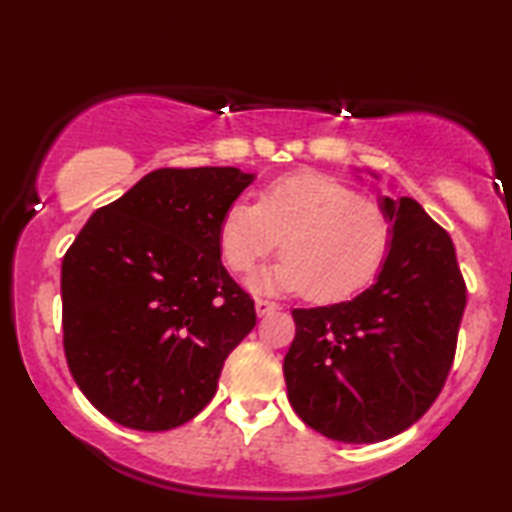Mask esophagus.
<instances>
[{"mask_svg": "<svg viewBox=\"0 0 512 512\" xmlns=\"http://www.w3.org/2000/svg\"><path fill=\"white\" fill-rule=\"evenodd\" d=\"M277 303H272V300H263V298H256V314L258 317H265V314L275 312L277 310Z\"/></svg>", "mask_w": 512, "mask_h": 512, "instance_id": "obj_1", "label": "esophagus"}]
</instances>
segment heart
Segmentation results:
<instances>
[{
	"instance_id": "obj_1",
	"label": "heart",
	"mask_w": 512,
	"mask_h": 512,
	"mask_svg": "<svg viewBox=\"0 0 512 512\" xmlns=\"http://www.w3.org/2000/svg\"><path fill=\"white\" fill-rule=\"evenodd\" d=\"M282 240L284 258L254 277L258 291H305L338 300L359 291L380 268L391 223L375 200L321 172L272 181L256 205L237 200L221 216L219 247L233 272H249Z\"/></svg>"
}]
</instances>
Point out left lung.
<instances>
[{
	"label": "left lung",
	"instance_id": "left-lung-1",
	"mask_svg": "<svg viewBox=\"0 0 512 512\" xmlns=\"http://www.w3.org/2000/svg\"><path fill=\"white\" fill-rule=\"evenodd\" d=\"M391 242L352 300L293 310L284 380L296 415L340 443H380L417 422L450 373L466 307L454 244L412 198H380Z\"/></svg>",
	"mask_w": 512,
	"mask_h": 512
}]
</instances>
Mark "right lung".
<instances>
[{"label":"right lung","mask_w":512,"mask_h":512,"mask_svg":"<svg viewBox=\"0 0 512 512\" xmlns=\"http://www.w3.org/2000/svg\"><path fill=\"white\" fill-rule=\"evenodd\" d=\"M254 181L237 167H163L90 216L62 258L65 356L111 422L167 431L216 394L256 326L221 263L219 223Z\"/></svg>","instance_id":"add662e5"}]
</instances>
